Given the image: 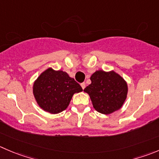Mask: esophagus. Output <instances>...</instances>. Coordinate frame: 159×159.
<instances>
[{
    "mask_svg": "<svg viewBox=\"0 0 159 159\" xmlns=\"http://www.w3.org/2000/svg\"><path fill=\"white\" fill-rule=\"evenodd\" d=\"M81 88H82V89H84V88H85V83H84V82L81 83Z\"/></svg>",
    "mask_w": 159,
    "mask_h": 159,
    "instance_id": "34e87169",
    "label": "esophagus"
}]
</instances>
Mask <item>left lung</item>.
Here are the masks:
<instances>
[{
  "mask_svg": "<svg viewBox=\"0 0 159 159\" xmlns=\"http://www.w3.org/2000/svg\"><path fill=\"white\" fill-rule=\"evenodd\" d=\"M91 83L84 89L89 94L97 112L108 115L118 111L124 105L128 92L127 83L114 70H96L90 78Z\"/></svg>",
  "mask_w": 159,
  "mask_h": 159,
  "instance_id": "left-lung-1",
  "label": "left lung"
}]
</instances>
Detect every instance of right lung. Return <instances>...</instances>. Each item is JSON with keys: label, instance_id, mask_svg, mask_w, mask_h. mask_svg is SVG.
<instances>
[{"label": "right lung", "instance_id": "right-lung-1", "mask_svg": "<svg viewBox=\"0 0 159 159\" xmlns=\"http://www.w3.org/2000/svg\"><path fill=\"white\" fill-rule=\"evenodd\" d=\"M82 92L81 85L63 70L49 67L40 74L32 86L34 98L45 112L57 114L65 110L74 94Z\"/></svg>", "mask_w": 159, "mask_h": 159}]
</instances>
